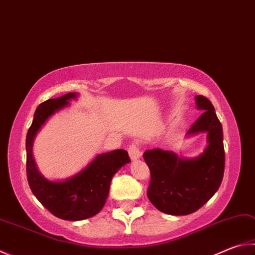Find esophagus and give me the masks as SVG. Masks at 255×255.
<instances>
[{
	"label": "esophagus",
	"instance_id": "1",
	"mask_svg": "<svg viewBox=\"0 0 255 255\" xmlns=\"http://www.w3.org/2000/svg\"><path fill=\"white\" fill-rule=\"evenodd\" d=\"M128 152H129V156H130L131 160L139 159V157L141 156L139 146H138L137 143H131V145L128 148Z\"/></svg>",
	"mask_w": 255,
	"mask_h": 255
}]
</instances>
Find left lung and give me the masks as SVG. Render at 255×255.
Masks as SVG:
<instances>
[{
  "label": "left lung",
  "instance_id": "8db88e82",
  "mask_svg": "<svg viewBox=\"0 0 255 255\" xmlns=\"http://www.w3.org/2000/svg\"><path fill=\"white\" fill-rule=\"evenodd\" d=\"M203 110L187 135L207 132L206 149L196 158H180L160 148L146 150L143 159L150 170L147 196L157 210L170 215L196 212L214 195L223 179L225 152L223 129L215 109L204 96H196Z\"/></svg>",
  "mask_w": 255,
  "mask_h": 255
}]
</instances>
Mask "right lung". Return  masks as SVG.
<instances>
[{"label": "right lung", "instance_id": "right-lung-1", "mask_svg": "<svg viewBox=\"0 0 255 255\" xmlns=\"http://www.w3.org/2000/svg\"><path fill=\"white\" fill-rule=\"evenodd\" d=\"M77 96L69 92L41 104L34 113L25 142L26 176L32 193L51 214L67 221H81L98 214L108 197L114 175L130 163L126 150L116 149L98 155L81 172L62 182H51L39 173L32 155L34 137L49 117L67 107Z\"/></svg>", "mask_w": 255, "mask_h": 255}]
</instances>
